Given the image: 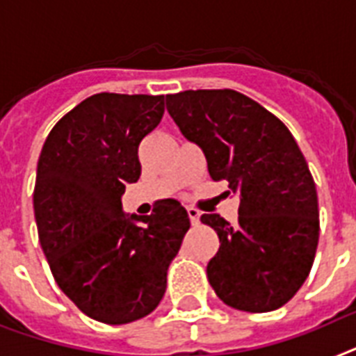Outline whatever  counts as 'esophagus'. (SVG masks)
<instances>
[{"label":"esophagus","instance_id":"esophagus-1","mask_svg":"<svg viewBox=\"0 0 356 356\" xmlns=\"http://www.w3.org/2000/svg\"><path fill=\"white\" fill-rule=\"evenodd\" d=\"M187 214H189L191 224L196 225L200 222V211L195 209V207H187Z\"/></svg>","mask_w":356,"mask_h":356}]
</instances>
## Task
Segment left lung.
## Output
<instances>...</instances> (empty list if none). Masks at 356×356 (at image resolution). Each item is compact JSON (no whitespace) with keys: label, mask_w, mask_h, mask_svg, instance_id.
Returning <instances> with one entry per match:
<instances>
[{"label":"left lung","mask_w":356,"mask_h":356,"mask_svg":"<svg viewBox=\"0 0 356 356\" xmlns=\"http://www.w3.org/2000/svg\"><path fill=\"white\" fill-rule=\"evenodd\" d=\"M167 111L204 151L214 181L240 195L238 224L202 214L218 252L207 278L222 302L240 311H275L296 295L318 245V198L307 161L289 129L254 99L231 89L167 96Z\"/></svg>","instance_id":"obj_1"}]
</instances>
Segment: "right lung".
Wrapping results in <instances>:
<instances>
[{"instance_id": "1", "label": "right lung", "mask_w": 356, "mask_h": 356, "mask_svg": "<svg viewBox=\"0 0 356 356\" xmlns=\"http://www.w3.org/2000/svg\"><path fill=\"white\" fill-rule=\"evenodd\" d=\"M163 96L99 92L49 132L34 187L38 234L52 277L78 309L120 325L156 309L187 211L161 200L149 216H125V185L138 181V147L158 127Z\"/></svg>"}]
</instances>
